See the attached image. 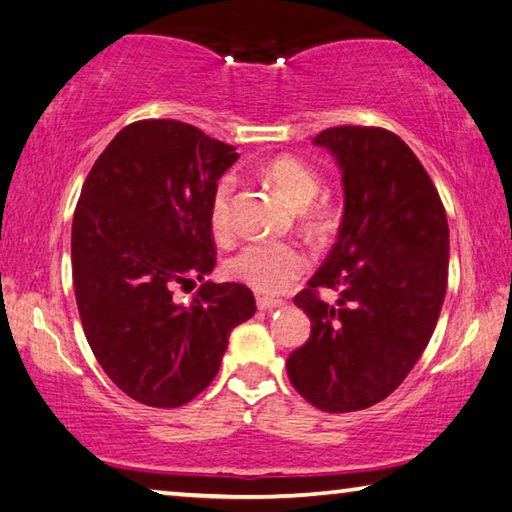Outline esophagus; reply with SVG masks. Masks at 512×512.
Returning a JSON list of instances; mask_svg holds the SVG:
<instances>
[{"instance_id":"obj_1","label":"esophagus","mask_w":512,"mask_h":512,"mask_svg":"<svg viewBox=\"0 0 512 512\" xmlns=\"http://www.w3.org/2000/svg\"><path fill=\"white\" fill-rule=\"evenodd\" d=\"M257 307L262 311H271L277 307H284V300L280 298H268V296H257Z\"/></svg>"}]
</instances>
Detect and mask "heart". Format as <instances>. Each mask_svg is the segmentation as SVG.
Returning a JSON list of instances; mask_svg holds the SVG:
<instances>
[{"label": "heart", "instance_id": "b5f03b06", "mask_svg": "<svg viewBox=\"0 0 512 512\" xmlns=\"http://www.w3.org/2000/svg\"><path fill=\"white\" fill-rule=\"evenodd\" d=\"M266 178L291 205L305 207L318 192L316 171L296 155H277L266 164ZM232 192L235 178L225 176L216 185L210 203V221L216 232H228L232 225ZM309 257L289 241L255 239L230 259V273L255 291L284 293L305 273Z\"/></svg>", "mask_w": 512, "mask_h": 512}]
</instances>
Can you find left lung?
<instances>
[{"label":"left lung","mask_w":512,"mask_h":512,"mask_svg":"<svg viewBox=\"0 0 512 512\" xmlns=\"http://www.w3.org/2000/svg\"><path fill=\"white\" fill-rule=\"evenodd\" d=\"M314 144L341 169L343 219L293 298L311 336L287 372L316 409L348 413L391 395L427 348L447 291L449 225L429 173L395 133L336 126ZM320 286L340 291L336 306L317 298Z\"/></svg>","instance_id":"obj_1"}]
</instances>
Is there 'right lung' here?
<instances>
[{"instance_id":"add662e5","label":"right lung","mask_w":512,"mask_h":512,"mask_svg":"<svg viewBox=\"0 0 512 512\" xmlns=\"http://www.w3.org/2000/svg\"><path fill=\"white\" fill-rule=\"evenodd\" d=\"M235 146L176 119H144L94 162L72 223L85 339L128 397L176 409L219 372L230 332L255 314L244 284H214L210 203ZM202 282L189 306L176 283Z\"/></svg>"}]
</instances>
